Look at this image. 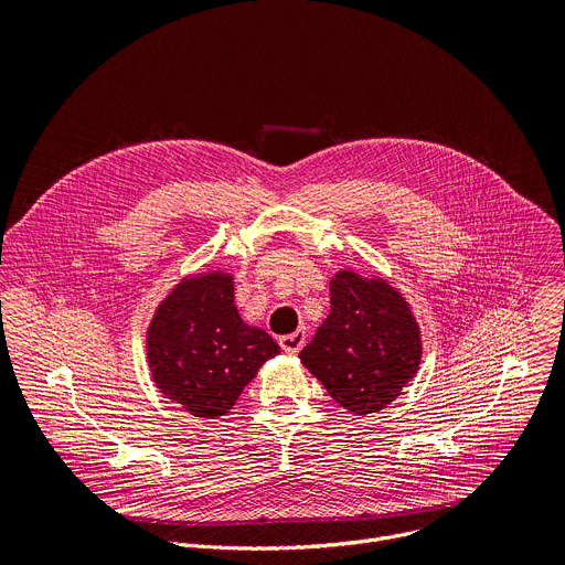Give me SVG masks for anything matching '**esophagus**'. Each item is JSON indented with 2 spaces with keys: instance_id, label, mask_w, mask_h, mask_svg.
I'll use <instances>...</instances> for the list:
<instances>
[{
  "instance_id": "esophagus-1",
  "label": "esophagus",
  "mask_w": 565,
  "mask_h": 565,
  "mask_svg": "<svg viewBox=\"0 0 565 565\" xmlns=\"http://www.w3.org/2000/svg\"><path fill=\"white\" fill-rule=\"evenodd\" d=\"M306 344V331L303 329H299V331H295V333H290V335H281L279 338V347H281V351H286V353H299V349Z\"/></svg>"
}]
</instances>
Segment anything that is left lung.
I'll list each match as a JSON object with an SVG mask.
<instances>
[{"label":"left lung","instance_id":"1","mask_svg":"<svg viewBox=\"0 0 565 565\" xmlns=\"http://www.w3.org/2000/svg\"><path fill=\"white\" fill-rule=\"evenodd\" d=\"M423 355L409 303L384 279L340 270L331 281V312L301 364L355 416L377 414L399 395Z\"/></svg>","mask_w":565,"mask_h":565}]
</instances>
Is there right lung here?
<instances>
[{"instance_id": "right-lung-1", "label": "right lung", "mask_w": 565, "mask_h": 565, "mask_svg": "<svg viewBox=\"0 0 565 565\" xmlns=\"http://www.w3.org/2000/svg\"><path fill=\"white\" fill-rule=\"evenodd\" d=\"M279 353L234 306L232 277L183 279L158 306L147 331L149 371L166 397L194 418L225 416L259 366Z\"/></svg>"}]
</instances>
